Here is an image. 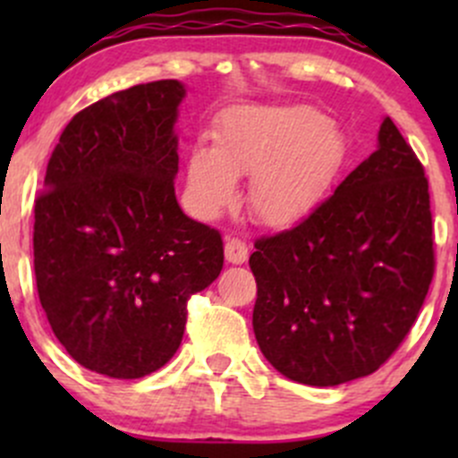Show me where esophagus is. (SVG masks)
I'll list each match as a JSON object with an SVG mask.
<instances>
[{
  "mask_svg": "<svg viewBox=\"0 0 458 458\" xmlns=\"http://www.w3.org/2000/svg\"><path fill=\"white\" fill-rule=\"evenodd\" d=\"M224 252H225V261L234 263V266L243 263L248 259V255H250V252H248L246 243H243L242 239H234V237L225 239Z\"/></svg>",
  "mask_w": 458,
  "mask_h": 458,
  "instance_id": "34e87169",
  "label": "esophagus"
}]
</instances>
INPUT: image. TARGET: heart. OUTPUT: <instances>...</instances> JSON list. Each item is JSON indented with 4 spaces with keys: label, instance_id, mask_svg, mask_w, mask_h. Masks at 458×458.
<instances>
[{
    "label": "heart",
    "instance_id": "b5f03b06",
    "mask_svg": "<svg viewBox=\"0 0 458 458\" xmlns=\"http://www.w3.org/2000/svg\"><path fill=\"white\" fill-rule=\"evenodd\" d=\"M344 159V132L310 106H242L219 119L212 148L191 152L186 191L212 216L234 201L237 177H250V212L284 228L312 212Z\"/></svg>",
    "mask_w": 458,
    "mask_h": 458
}]
</instances>
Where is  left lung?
<instances>
[{
    "instance_id": "1",
    "label": "left lung",
    "mask_w": 458,
    "mask_h": 458,
    "mask_svg": "<svg viewBox=\"0 0 458 458\" xmlns=\"http://www.w3.org/2000/svg\"><path fill=\"white\" fill-rule=\"evenodd\" d=\"M421 161L386 117L378 146L294 228L257 239L252 312L263 357L290 381L372 374L405 339L434 275Z\"/></svg>"
}]
</instances>
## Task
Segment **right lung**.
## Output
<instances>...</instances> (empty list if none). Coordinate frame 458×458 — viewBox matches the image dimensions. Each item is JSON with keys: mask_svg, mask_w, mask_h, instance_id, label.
Masks as SVG:
<instances>
[{"mask_svg": "<svg viewBox=\"0 0 458 458\" xmlns=\"http://www.w3.org/2000/svg\"><path fill=\"white\" fill-rule=\"evenodd\" d=\"M186 86L150 81L77 113L35 199V279L66 352L110 378H140L173 359L186 303L224 267L215 228L174 197Z\"/></svg>", "mask_w": 458, "mask_h": 458, "instance_id": "1", "label": "right lung"}]
</instances>
